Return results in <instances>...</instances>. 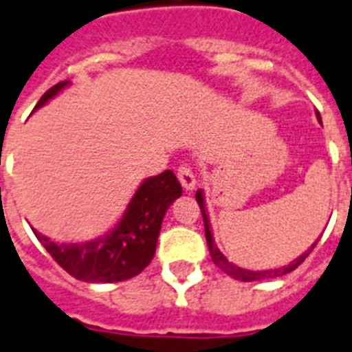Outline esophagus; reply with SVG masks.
<instances>
[{
  "instance_id": "1",
  "label": "esophagus",
  "mask_w": 352,
  "mask_h": 352,
  "mask_svg": "<svg viewBox=\"0 0 352 352\" xmlns=\"http://www.w3.org/2000/svg\"><path fill=\"white\" fill-rule=\"evenodd\" d=\"M177 177H179V181H181L182 188H184L186 191H190L195 188L197 184L195 175H193V170H191L188 164H181V166H179V170H177Z\"/></svg>"
}]
</instances>
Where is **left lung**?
<instances>
[{
  "mask_svg": "<svg viewBox=\"0 0 352 352\" xmlns=\"http://www.w3.org/2000/svg\"><path fill=\"white\" fill-rule=\"evenodd\" d=\"M320 119V116H318ZM322 122V121H320ZM195 199L197 202H199V206H201V213H202V219H204V231H206V241H208V250H210L211 253V258H213V262H215L219 267H221L224 273H228L230 276H233V278L236 280H242V282H253V280H264V278H275V276H282V275H287V273H291V271H295L296 267H298L302 262H304L307 256H309V253L313 250H315L316 242L313 245H311L309 250L305 251V253H302V255L298 256V258H295L293 262H291L289 265H284V267H278V270H265V271H250V270H242V267H239V265L231 264L230 260L226 258L224 255L221 253V250L215 245V241H213V235H211V228H210V221H208V215H206V206H204V195H202V191L199 190L195 193Z\"/></svg>",
  "mask_w": 352,
  "mask_h": 352,
  "instance_id": "1",
  "label": "left lung"
}]
</instances>
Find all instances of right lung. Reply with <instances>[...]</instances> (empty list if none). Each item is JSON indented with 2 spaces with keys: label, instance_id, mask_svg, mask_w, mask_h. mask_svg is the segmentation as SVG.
I'll use <instances>...</instances> for the list:
<instances>
[{
  "label": "right lung",
  "instance_id": "obj_1",
  "mask_svg": "<svg viewBox=\"0 0 352 352\" xmlns=\"http://www.w3.org/2000/svg\"><path fill=\"white\" fill-rule=\"evenodd\" d=\"M68 85L70 81L54 85L43 94L36 108L47 104ZM181 195V182L173 171L166 170L137 188L119 224L104 236L90 242L59 244L36 230L34 233L57 264L74 278L92 284L122 282L137 276L150 264L155 255L162 219L171 202Z\"/></svg>",
  "mask_w": 352,
  "mask_h": 352
}]
</instances>
